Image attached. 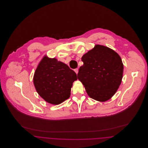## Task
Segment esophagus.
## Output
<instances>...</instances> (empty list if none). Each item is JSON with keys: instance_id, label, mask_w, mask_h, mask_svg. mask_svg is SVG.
Listing matches in <instances>:
<instances>
[{"instance_id": "1", "label": "esophagus", "mask_w": 148, "mask_h": 148, "mask_svg": "<svg viewBox=\"0 0 148 148\" xmlns=\"http://www.w3.org/2000/svg\"><path fill=\"white\" fill-rule=\"evenodd\" d=\"M78 71H79V70H78V69H77V68H76V69H74V71L76 73V74H77L78 73Z\"/></svg>"}]
</instances>
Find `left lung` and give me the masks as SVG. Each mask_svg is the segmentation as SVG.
Here are the masks:
<instances>
[{
    "instance_id": "left-lung-1",
    "label": "left lung",
    "mask_w": 148,
    "mask_h": 148,
    "mask_svg": "<svg viewBox=\"0 0 148 148\" xmlns=\"http://www.w3.org/2000/svg\"><path fill=\"white\" fill-rule=\"evenodd\" d=\"M78 79L88 95L104 102L111 98L121 83L124 65L119 55L107 47L95 45L82 58Z\"/></svg>"
}]
</instances>
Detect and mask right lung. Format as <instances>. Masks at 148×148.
I'll list each match as a JSON object with an SVG mask.
<instances>
[{"label": "right lung", "mask_w": 148, "mask_h": 148, "mask_svg": "<svg viewBox=\"0 0 148 148\" xmlns=\"http://www.w3.org/2000/svg\"><path fill=\"white\" fill-rule=\"evenodd\" d=\"M77 80V74L66 64L45 56L36 67L33 83L45 101L58 105L70 97L73 83Z\"/></svg>", "instance_id": "right-lung-1"}]
</instances>
